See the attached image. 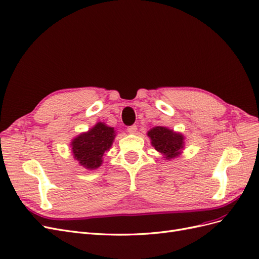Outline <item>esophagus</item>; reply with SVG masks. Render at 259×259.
Here are the masks:
<instances>
[{
  "label": "esophagus",
  "mask_w": 259,
  "mask_h": 259,
  "mask_svg": "<svg viewBox=\"0 0 259 259\" xmlns=\"http://www.w3.org/2000/svg\"><path fill=\"white\" fill-rule=\"evenodd\" d=\"M127 132L130 133V134H136V132H137V126L136 125H132V126H128L127 127Z\"/></svg>",
  "instance_id": "1"
}]
</instances>
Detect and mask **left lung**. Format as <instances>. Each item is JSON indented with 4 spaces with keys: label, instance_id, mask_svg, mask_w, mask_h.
I'll list each match as a JSON object with an SVG mask.
<instances>
[{
    "label": "left lung",
    "instance_id": "1",
    "mask_svg": "<svg viewBox=\"0 0 259 259\" xmlns=\"http://www.w3.org/2000/svg\"><path fill=\"white\" fill-rule=\"evenodd\" d=\"M151 140V145L163 159L173 160L182 155L185 148V136L165 126H155L147 133Z\"/></svg>",
    "mask_w": 259,
    "mask_h": 259
}]
</instances>
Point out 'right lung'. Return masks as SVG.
I'll return each mask as SVG.
<instances>
[{
  "label": "right lung",
  "instance_id": "right-lung-1",
  "mask_svg": "<svg viewBox=\"0 0 259 259\" xmlns=\"http://www.w3.org/2000/svg\"><path fill=\"white\" fill-rule=\"evenodd\" d=\"M116 136L114 127L97 122L88 132L81 133L70 143L74 160L89 170L97 169L103 164L105 152L110 150Z\"/></svg>",
  "mask_w": 259,
  "mask_h": 259
}]
</instances>
